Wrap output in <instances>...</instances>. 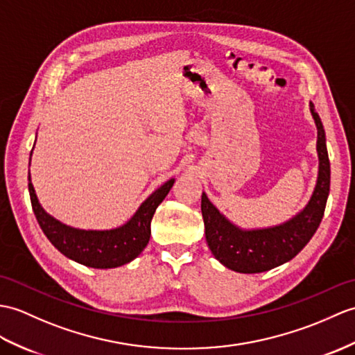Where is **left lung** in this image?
I'll return each instance as SVG.
<instances>
[{"mask_svg":"<svg viewBox=\"0 0 355 355\" xmlns=\"http://www.w3.org/2000/svg\"><path fill=\"white\" fill-rule=\"evenodd\" d=\"M318 127L319 175L316 189L307 207L283 225L243 232L220 215L205 193L201 196V211L205 239L213 255L228 269L242 274H257L292 260L306 246L322 220L329 193V159L325 131L315 105L310 103Z\"/></svg>","mask_w":355,"mask_h":355,"instance_id":"obj_1","label":"left lung"}]
</instances>
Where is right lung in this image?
Wrapping results in <instances>:
<instances>
[{"label": "right lung", "instance_id": "add662e5", "mask_svg": "<svg viewBox=\"0 0 355 355\" xmlns=\"http://www.w3.org/2000/svg\"><path fill=\"white\" fill-rule=\"evenodd\" d=\"M174 180L159 187L146 201L142 202L136 215L125 225L109 232H85L60 224L40 207L35 187L28 175V191L35 216L57 250L68 259L81 265L96 269H109L125 265L144 251L151 236V219L155 209L171 191Z\"/></svg>", "mask_w": 355, "mask_h": 355}]
</instances>
